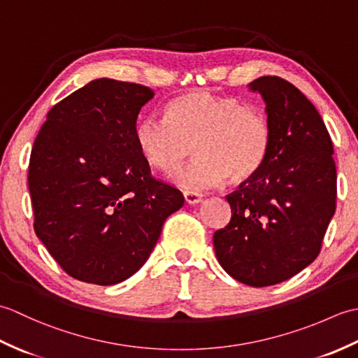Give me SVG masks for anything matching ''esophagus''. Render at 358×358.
Wrapping results in <instances>:
<instances>
[{"label":"esophagus","mask_w":358,"mask_h":358,"mask_svg":"<svg viewBox=\"0 0 358 358\" xmlns=\"http://www.w3.org/2000/svg\"><path fill=\"white\" fill-rule=\"evenodd\" d=\"M183 196L187 204H199L203 201V196L196 192H183Z\"/></svg>","instance_id":"obj_1"}]
</instances>
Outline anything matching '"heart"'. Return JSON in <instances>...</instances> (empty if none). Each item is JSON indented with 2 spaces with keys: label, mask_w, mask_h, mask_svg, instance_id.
Here are the masks:
<instances>
[{
  "label": "heart",
  "mask_w": 358,
  "mask_h": 358,
  "mask_svg": "<svg viewBox=\"0 0 358 358\" xmlns=\"http://www.w3.org/2000/svg\"><path fill=\"white\" fill-rule=\"evenodd\" d=\"M144 158L163 173L180 169L195 148L196 162L180 171L173 183L189 191L215 187L227 178L246 183L268 159L272 131L266 113L235 96L192 90L169 103L166 117L148 115L135 127Z\"/></svg>",
  "instance_id": "b5f03b06"
}]
</instances>
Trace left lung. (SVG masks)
<instances>
[{
    "label": "left lung",
    "mask_w": 358,
    "mask_h": 358,
    "mask_svg": "<svg viewBox=\"0 0 358 358\" xmlns=\"http://www.w3.org/2000/svg\"><path fill=\"white\" fill-rule=\"evenodd\" d=\"M266 104L272 131L268 159L226 196L232 218L214 234L222 268L240 283H281L313 263L336 212L332 141L315 106L291 83L260 77L248 85Z\"/></svg>",
    "instance_id": "left-lung-1"
}]
</instances>
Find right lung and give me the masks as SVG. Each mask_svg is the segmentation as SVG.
I'll use <instances>...</instances> for the list:
<instances>
[{"label":"right lung","mask_w":358,"mask_h":358,"mask_svg":"<svg viewBox=\"0 0 358 358\" xmlns=\"http://www.w3.org/2000/svg\"><path fill=\"white\" fill-rule=\"evenodd\" d=\"M154 92L98 78L48 113L29 163L35 234L71 277L110 286L148 262L166 218L185 203L150 175L135 140Z\"/></svg>","instance_id":"add662e5"}]
</instances>
